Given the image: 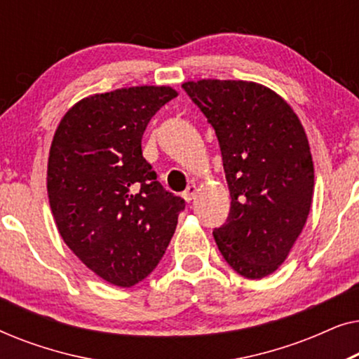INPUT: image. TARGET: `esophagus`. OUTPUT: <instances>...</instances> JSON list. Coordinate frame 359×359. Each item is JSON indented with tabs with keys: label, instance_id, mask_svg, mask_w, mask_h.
I'll list each match as a JSON object with an SVG mask.
<instances>
[{
	"label": "esophagus",
	"instance_id": "34e87169",
	"mask_svg": "<svg viewBox=\"0 0 359 359\" xmlns=\"http://www.w3.org/2000/svg\"><path fill=\"white\" fill-rule=\"evenodd\" d=\"M196 193H198V188H196V184H189L188 188H186L184 193H183V198L189 203V201H193V199H194Z\"/></svg>",
	"mask_w": 359,
	"mask_h": 359
}]
</instances>
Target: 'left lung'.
<instances>
[{"mask_svg": "<svg viewBox=\"0 0 359 359\" xmlns=\"http://www.w3.org/2000/svg\"><path fill=\"white\" fill-rule=\"evenodd\" d=\"M183 90L215 130L232 198L215 243L240 276L262 279L283 264L311 210L306 132L291 106L258 83L201 80Z\"/></svg>", "mask_w": 359, "mask_h": 359, "instance_id": "left-lung-1", "label": "left lung"}]
</instances>
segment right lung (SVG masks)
<instances>
[{
	"label": "right lung",
	"instance_id": "obj_1",
	"mask_svg": "<svg viewBox=\"0 0 359 359\" xmlns=\"http://www.w3.org/2000/svg\"><path fill=\"white\" fill-rule=\"evenodd\" d=\"M176 96L170 86H132L85 97L53 135L47 191L58 232L114 286H135L154 271L184 210L142 155L150 119Z\"/></svg>",
	"mask_w": 359,
	"mask_h": 359
}]
</instances>
